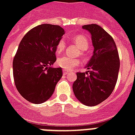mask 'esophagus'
<instances>
[{"label":"esophagus","instance_id":"34e87169","mask_svg":"<svg viewBox=\"0 0 135 135\" xmlns=\"http://www.w3.org/2000/svg\"><path fill=\"white\" fill-rule=\"evenodd\" d=\"M69 71H67V70H65V69H63V74L64 75H67L68 74H69Z\"/></svg>","mask_w":135,"mask_h":135}]
</instances>
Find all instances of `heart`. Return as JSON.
I'll list each match as a JSON object with an SVG mask.
<instances>
[{"label": "heart", "mask_w": 135, "mask_h": 135, "mask_svg": "<svg viewBox=\"0 0 135 135\" xmlns=\"http://www.w3.org/2000/svg\"><path fill=\"white\" fill-rule=\"evenodd\" d=\"M74 43L80 49V55L83 57L85 56V51L88 48L89 41L88 40L82 35H77L73 38ZM66 48V43L64 40H60L57 43V46H56V52L57 54H60L62 52L64 51ZM57 65L59 67L62 68L64 69L71 70L74 69L75 66H78L80 64V60L76 58H71V57H66V56H63V57H59L57 61Z\"/></svg>", "instance_id": "obj_1"}]
</instances>
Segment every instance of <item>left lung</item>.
Returning a JSON list of instances; mask_svg holds the SVG:
<instances>
[{
    "instance_id": "1",
    "label": "left lung",
    "mask_w": 135,
    "mask_h": 135,
    "mask_svg": "<svg viewBox=\"0 0 135 135\" xmlns=\"http://www.w3.org/2000/svg\"><path fill=\"white\" fill-rule=\"evenodd\" d=\"M92 36L93 55L86 68L91 71L76 74L73 84L75 96L83 104L92 107L107 99L114 90L120 69V59L113 38L97 24L82 26Z\"/></svg>"
}]
</instances>
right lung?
<instances>
[{
  "instance_id": "add662e5",
  "label": "right lung",
  "mask_w": 135,
  "mask_h": 135,
  "mask_svg": "<svg viewBox=\"0 0 135 135\" xmlns=\"http://www.w3.org/2000/svg\"><path fill=\"white\" fill-rule=\"evenodd\" d=\"M64 34L58 25L44 24L26 33L13 59V77L20 94L33 104L50 98L62 76L61 68L51 66L56 61V46Z\"/></svg>"
}]
</instances>
